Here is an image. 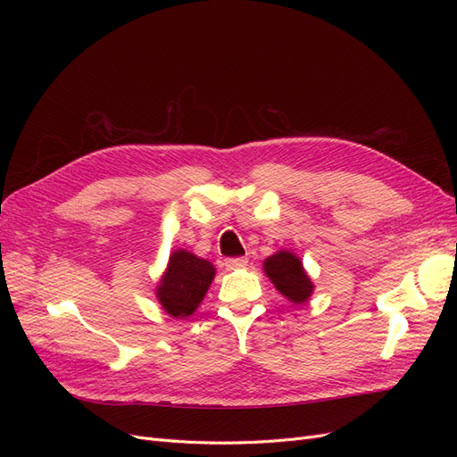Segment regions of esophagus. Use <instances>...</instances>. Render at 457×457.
<instances>
[{"instance_id": "34e87169", "label": "esophagus", "mask_w": 457, "mask_h": 457, "mask_svg": "<svg viewBox=\"0 0 457 457\" xmlns=\"http://www.w3.org/2000/svg\"><path fill=\"white\" fill-rule=\"evenodd\" d=\"M247 265V257H234V259H227L225 261V267L227 270H237Z\"/></svg>"}]
</instances>
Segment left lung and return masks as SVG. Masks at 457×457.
I'll list each match as a JSON object with an SVG mask.
<instances>
[{"instance_id":"obj_1","label":"left lung","mask_w":457,"mask_h":457,"mask_svg":"<svg viewBox=\"0 0 457 457\" xmlns=\"http://www.w3.org/2000/svg\"><path fill=\"white\" fill-rule=\"evenodd\" d=\"M262 270L267 278L274 284V287L294 305H303L307 303L314 292V284L311 276L303 267L301 257L294 252L280 250L262 261Z\"/></svg>"}]
</instances>
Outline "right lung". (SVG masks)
<instances>
[{
  "label": "right lung",
  "mask_w": 457,
  "mask_h": 457,
  "mask_svg": "<svg viewBox=\"0 0 457 457\" xmlns=\"http://www.w3.org/2000/svg\"><path fill=\"white\" fill-rule=\"evenodd\" d=\"M213 278L215 267L210 261L179 247L170 255L154 294L170 316L187 318L196 312Z\"/></svg>",
  "instance_id": "obj_1"
}]
</instances>
